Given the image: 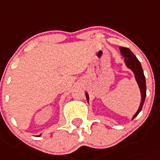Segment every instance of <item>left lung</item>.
<instances>
[{"label": "left lung", "mask_w": 160, "mask_h": 160, "mask_svg": "<svg viewBox=\"0 0 160 160\" xmlns=\"http://www.w3.org/2000/svg\"><path fill=\"white\" fill-rule=\"evenodd\" d=\"M120 49L121 54L122 55V57H124V62H125V65L128 68L131 69L132 71V72L134 73V76H135L136 81L137 82V84L139 86V88L141 90V102L140 104V107H139L138 110H137V113L133 115L132 119L135 118L140 112L142 110L143 105H144V100H145L146 97V80H145V77H144V72H143L142 66L141 65V62H139L138 59L136 58L135 55L133 54L132 51L129 50V48H125V47H122L120 46L119 47ZM86 95V98H87L88 102H89V95L86 92L85 93Z\"/></svg>", "instance_id": "8db88e82"}]
</instances>
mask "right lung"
Returning <instances> with one entry per match:
<instances>
[{"instance_id": "1", "label": "right lung", "mask_w": 160, "mask_h": 160, "mask_svg": "<svg viewBox=\"0 0 160 160\" xmlns=\"http://www.w3.org/2000/svg\"><path fill=\"white\" fill-rule=\"evenodd\" d=\"M40 136H41V134H40V135H38V136H37V137H40Z\"/></svg>"}]
</instances>
